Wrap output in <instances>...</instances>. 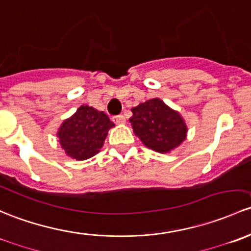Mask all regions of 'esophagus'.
I'll return each mask as SVG.
<instances>
[{"label": "esophagus", "mask_w": 251, "mask_h": 251, "mask_svg": "<svg viewBox=\"0 0 251 251\" xmlns=\"http://www.w3.org/2000/svg\"><path fill=\"white\" fill-rule=\"evenodd\" d=\"M112 121L116 123V125H125V123H126L125 116H122V115L115 116V117L112 118Z\"/></svg>", "instance_id": "1"}]
</instances>
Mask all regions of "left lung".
I'll return each mask as SVG.
<instances>
[{
	"mask_svg": "<svg viewBox=\"0 0 251 251\" xmlns=\"http://www.w3.org/2000/svg\"><path fill=\"white\" fill-rule=\"evenodd\" d=\"M129 120L134 134L145 146L159 153H169L187 138L188 128L179 111L153 98L131 108Z\"/></svg>",
	"mask_w": 251,
	"mask_h": 251,
	"instance_id": "obj_1",
	"label": "left lung"
}]
</instances>
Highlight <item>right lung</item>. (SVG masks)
Returning a JSON list of instances; mask_svg holds the SVG:
<instances>
[{
    "label": "right lung",
    "instance_id": "right-lung-1",
    "mask_svg": "<svg viewBox=\"0 0 251 251\" xmlns=\"http://www.w3.org/2000/svg\"><path fill=\"white\" fill-rule=\"evenodd\" d=\"M113 126L106 113L82 105L74 115L63 121L56 136L66 156L84 161L99 153L108 130Z\"/></svg>",
    "mask_w": 251,
    "mask_h": 251
}]
</instances>
